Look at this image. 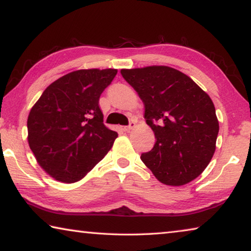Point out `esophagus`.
I'll return each instance as SVG.
<instances>
[{"label": "esophagus", "mask_w": 251, "mask_h": 251, "mask_svg": "<svg viewBox=\"0 0 251 251\" xmlns=\"http://www.w3.org/2000/svg\"><path fill=\"white\" fill-rule=\"evenodd\" d=\"M135 127V122H130L128 125L127 126H124L123 127V129H124L125 131H129V130H131Z\"/></svg>", "instance_id": "34e87169"}]
</instances>
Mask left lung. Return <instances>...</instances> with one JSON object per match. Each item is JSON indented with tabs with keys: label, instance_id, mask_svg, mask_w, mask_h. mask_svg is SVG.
I'll return each mask as SVG.
<instances>
[{
	"label": "left lung",
	"instance_id": "8db88e82",
	"mask_svg": "<svg viewBox=\"0 0 251 251\" xmlns=\"http://www.w3.org/2000/svg\"><path fill=\"white\" fill-rule=\"evenodd\" d=\"M145 105L156 143L141 159L160 182L181 186L203 172L216 150L214 103L194 80L168 66L122 70Z\"/></svg>",
	"mask_w": 251,
	"mask_h": 251
}]
</instances>
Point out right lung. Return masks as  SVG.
Returning <instances> with one entry per match:
<instances>
[{
    "mask_svg": "<svg viewBox=\"0 0 251 251\" xmlns=\"http://www.w3.org/2000/svg\"><path fill=\"white\" fill-rule=\"evenodd\" d=\"M117 70H79L43 92L27 118L28 145L37 163L58 181L75 182L112 148L117 133L103 123L100 97Z\"/></svg>",
    "mask_w": 251,
    "mask_h": 251,
    "instance_id": "right-lung-1",
    "label": "right lung"
}]
</instances>
